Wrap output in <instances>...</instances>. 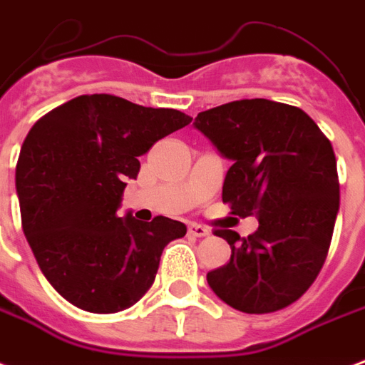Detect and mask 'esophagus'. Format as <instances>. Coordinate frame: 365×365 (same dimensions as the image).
Listing matches in <instances>:
<instances>
[{"instance_id": "esophagus-1", "label": "esophagus", "mask_w": 365, "mask_h": 365, "mask_svg": "<svg viewBox=\"0 0 365 365\" xmlns=\"http://www.w3.org/2000/svg\"><path fill=\"white\" fill-rule=\"evenodd\" d=\"M190 234L195 237H205L209 236L210 230L209 228H205V226H201V224H190Z\"/></svg>"}]
</instances>
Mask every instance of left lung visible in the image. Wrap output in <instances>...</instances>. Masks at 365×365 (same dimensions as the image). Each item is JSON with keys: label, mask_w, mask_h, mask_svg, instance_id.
<instances>
[{"label": "left lung", "mask_w": 365, "mask_h": 365, "mask_svg": "<svg viewBox=\"0 0 365 365\" xmlns=\"http://www.w3.org/2000/svg\"><path fill=\"white\" fill-rule=\"evenodd\" d=\"M193 128L232 160L222 201L259 218L251 236L217 230L230 244L226 265L207 272L210 290L244 313L290 306L317 279L339 212L333 147L296 106L236 100L201 112Z\"/></svg>", "instance_id": "obj_1"}]
</instances>
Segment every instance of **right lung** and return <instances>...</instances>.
Here are the masks:
<instances>
[{
    "instance_id": "add662e5",
    "label": "right lung",
    "mask_w": 365,
    "mask_h": 365,
    "mask_svg": "<svg viewBox=\"0 0 365 365\" xmlns=\"http://www.w3.org/2000/svg\"><path fill=\"white\" fill-rule=\"evenodd\" d=\"M191 121L112 94H83L26 135L17 162L21 218L40 271L63 298L91 313L128 309L153 286L162 250L185 236L166 217L118 215L139 156Z\"/></svg>"
}]
</instances>
